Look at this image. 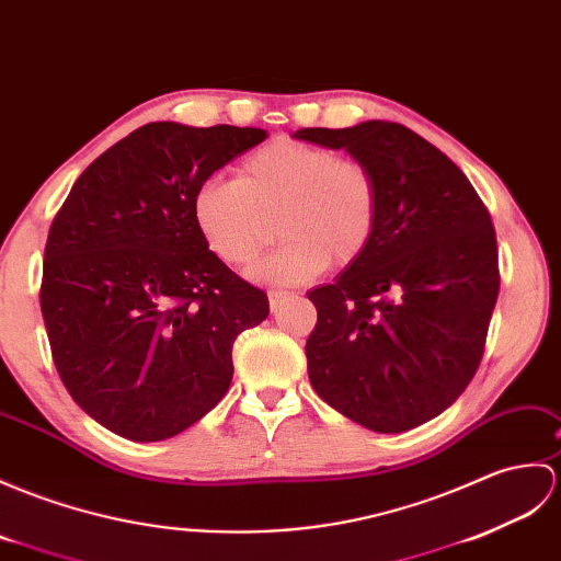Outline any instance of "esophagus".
I'll list each match as a JSON object with an SVG mask.
<instances>
[{
  "label": "esophagus",
  "instance_id": "obj_1",
  "mask_svg": "<svg viewBox=\"0 0 561 561\" xmlns=\"http://www.w3.org/2000/svg\"><path fill=\"white\" fill-rule=\"evenodd\" d=\"M289 291H270L267 294V298H270V308L272 310H277V308H282L284 306V301H289Z\"/></svg>",
  "mask_w": 561,
  "mask_h": 561
}]
</instances>
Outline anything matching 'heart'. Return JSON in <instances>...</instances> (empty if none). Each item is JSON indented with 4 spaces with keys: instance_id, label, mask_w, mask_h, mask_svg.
Listing matches in <instances>:
<instances>
[{
    "instance_id": "b5f03b06",
    "label": "heart",
    "mask_w": 561,
    "mask_h": 561,
    "mask_svg": "<svg viewBox=\"0 0 561 561\" xmlns=\"http://www.w3.org/2000/svg\"><path fill=\"white\" fill-rule=\"evenodd\" d=\"M191 210L207 249L231 267L253 263L270 219L279 217L284 243L249 277L289 286L316 279L330 263H354L373 239L380 195L366 164L284 138L251 152L237 179H205Z\"/></svg>"
}]
</instances>
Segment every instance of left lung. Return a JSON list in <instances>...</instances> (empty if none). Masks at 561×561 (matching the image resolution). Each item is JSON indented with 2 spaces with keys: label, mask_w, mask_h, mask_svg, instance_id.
Returning <instances> with one entry per match:
<instances>
[{
  "label": "left lung",
  "mask_w": 561,
  "mask_h": 561,
  "mask_svg": "<svg viewBox=\"0 0 561 561\" xmlns=\"http://www.w3.org/2000/svg\"><path fill=\"white\" fill-rule=\"evenodd\" d=\"M294 138L346 150L380 195L368 249L308 294L318 308L310 385L373 433H403L449 409L483 358L500 294L490 213L461 169L401 124L301 128Z\"/></svg>",
  "instance_id": "1"
}]
</instances>
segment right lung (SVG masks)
<instances>
[{
	"label": "right lung",
	"instance_id": "obj_1",
	"mask_svg": "<svg viewBox=\"0 0 561 561\" xmlns=\"http://www.w3.org/2000/svg\"><path fill=\"white\" fill-rule=\"evenodd\" d=\"M263 128L152 122L78 176L49 227L41 308L71 399L119 437L160 442L213 411L233 340L267 296L207 249L193 193Z\"/></svg>",
	"mask_w": 561,
	"mask_h": 561
}]
</instances>
